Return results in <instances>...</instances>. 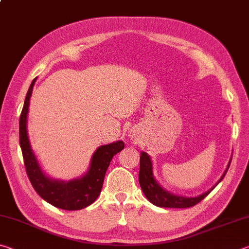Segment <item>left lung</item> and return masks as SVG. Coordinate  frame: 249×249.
Returning a JSON list of instances; mask_svg holds the SVG:
<instances>
[{
	"instance_id": "obj_1",
	"label": "left lung",
	"mask_w": 249,
	"mask_h": 249,
	"mask_svg": "<svg viewBox=\"0 0 249 249\" xmlns=\"http://www.w3.org/2000/svg\"><path fill=\"white\" fill-rule=\"evenodd\" d=\"M231 165V160L227 165V168L224 174L218 180L217 183H220L222 179L224 178L227 170H229ZM138 180H140V184L142 192H144L145 196L148 199L151 203L160 206V208H175V209H185L191 208L196 204L199 203L204 197L209 195V193L215 188V184L212 189L206 191L203 195H200L196 197H185L176 196L174 193H170L166 191L160 184L156 181L154 174H153V163H151L150 157L144 151L141 153V161H140V176H138Z\"/></svg>"
}]
</instances>
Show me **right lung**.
I'll use <instances>...</instances> for the list:
<instances>
[{"instance_id":"obj_1","label":"right lung","mask_w":249,"mask_h":249,"mask_svg":"<svg viewBox=\"0 0 249 249\" xmlns=\"http://www.w3.org/2000/svg\"><path fill=\"white\" fill-rule=\"evenodd\" d=\"M35 81L36 79H34L29 87L19 117V145L22 148L24 165L29 181L40 197L56 208L67 211L84 209L98 199L102 190L104 176L109 162L113 156L124 148V142L119 141L108 145L100 146L92 156L89 170L81 178L65 182L46 177L33 153L27 133L29 99Z\"/></svg>"}]
</instances>
